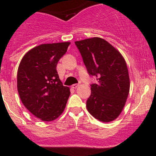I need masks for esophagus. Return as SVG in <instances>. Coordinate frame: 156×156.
<instances>
[{"mask_svg":"<svg viewBox=\"0 0 156 156\" xmlns=\"http://www.w3.org/2000/svg\"><path fill=\"white\" fill-rule=\"evenodd\" d=\"M78 86H79V84H72V88H74V89H75V88L78 87Z\"/></svg>","mask_w":156,"mask_h":156,"instance_id":"1","label":"esophagus"}]
</instances>
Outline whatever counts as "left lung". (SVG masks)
I'll return each instance as SVG.
<instances>
[{
	"label": "left lung",
	"mask_w": 156,
	"mask_h": 156,
	"mask_svg": "<svg viewBox=\"0 0 156 156\" xmlns=\"http://www.w3.org/2000/svg\"><path fill=\"white\" fill-rule=\"evenodd\" d=\"M90 75L97 78L87 100L90 114L103 122L117 119L125 107L130 90L126 62L120 52L101 37L75 42Z\"/></svg>",
	"instance_id": "obj_1"
}]
</instances>
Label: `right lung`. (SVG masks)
<instances>
[{
	"label": "right lung",
	"instance_id": "add662e5",
	"mask_svg": "<svg viewBox=\"0 0 156 156\" xmlns=\"http://www.w3.org/2000/svg\"><path fill=\"white\" fill-rule=\"evenodd\" d=\"M70 42L43 44L29 50L17 72V90L25 107L37 119L52 122L65 109L70 95L56 71Z\"/></svg>",
	"mask_w": 156,
	"mask_h": 156
}]
</instances>
